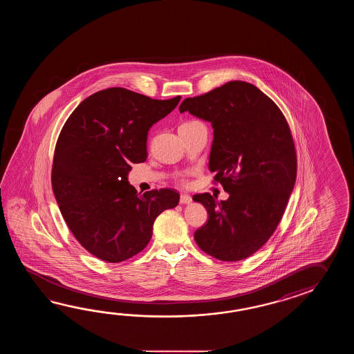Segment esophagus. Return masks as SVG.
<instances>
[{
    "instance_id": "obj_1",
    "label": "esophagus",
    "mask_w": 354,
    "mask_h": 354,
    "mask_svg": "<svg viewBox=\"0 0 354 354\" xmlns=\"http://www.w3.org/2000/svg\"><path fill=\"white\" fill-rule=\"evenodd\" d=\"M192 203V197L189 195H180V203L182 205H186V203Z\"/></svg>"
}]
</instances>
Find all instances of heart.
Returning a JSON list of instances; mask_svg holds the SVG:
<instances>
[{"label": "heart", "instance_id": "b5f03b06", "mask_svg": "<svg viewBox=\"0 0 354 354\" xmlns=\"http://www.w3.org/2000/svg\"><path fill=\"white\" fill-rule=\"evenodd\" d=\"M191 122H195V121H189V122H185V124H182V125H188V124H191ZM182 125H180V127H182Z\"/></svg>", "mask_w": 354, "mask_h": 354}]
</instances>
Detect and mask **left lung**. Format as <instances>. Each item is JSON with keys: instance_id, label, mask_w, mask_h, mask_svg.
I'll list each match as a JSON object with an SVG mask.
<instances>
[{"instance_id": "left-lung-1", "label": "left lung", "mask_w": 354, "mask_h": 354, "mask_svg": "<svg viewBox=\"0 0 354 354\" xmlns=\"http://www.w3.org/2000/svg\"><path fill=\"white\" fill-rule=\"evenodd\" d=\"M188 111L214 129L209 169L229 198L194 196L209 218L195 232L197 245L224 262L245 259L274 233L294 189V139L279 106L252 83L232 81L183 100Z\"/></svg>"}]
</instances>
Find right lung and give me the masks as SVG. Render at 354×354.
<instances>
[{"mask_svg":"<svg viewBox=\"0 0 354 354\" xmlns=\"http://www.w3.org/2000/svg\"><path fill=\"white\" fill-rule=\"evenodd\" d=\"M180 100L111 87L83 100L62 128L52 167L54 196L75 239L98 259L119 263L142 252L154 220L180 203L174 189L142 195L128 180L131 165L148 157L151 125Z\"/></svg>","mask_w":354,"mask_h":354,"instance_id":"obj_1","label":"right lung"}]
</instances>
